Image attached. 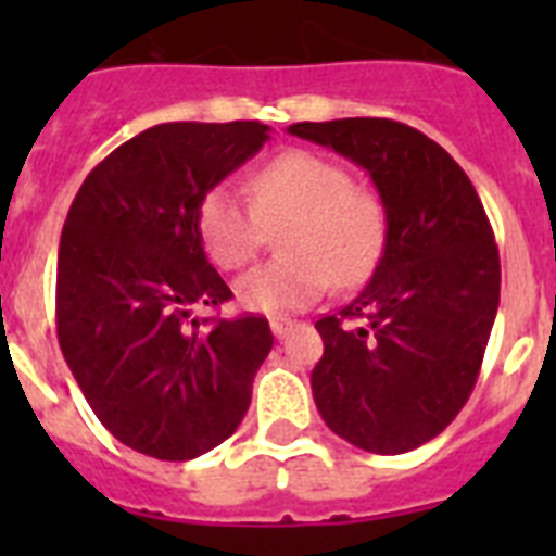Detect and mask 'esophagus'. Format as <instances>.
Segmentation results:
<instances>
[{
    "label": "esophagus",
    "mask_w": 556,
    "mask_h": 556,
    "mask_svg": "<svg viewBox=\"0 0 556 556\" xmlns=\"http://www.w3.org/2000/svg\"><path fill=\"white\" fill-rule=\"evenodd\" d=\"M291 329H294V320H288V317H270V331H274V338H286Z\"/></svg>",
    "instance_id": "esophagus-1"
}]
</instances>
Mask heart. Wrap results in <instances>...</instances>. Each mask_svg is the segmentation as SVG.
<instances>
[{"label": "heart", "mask_w": 556, "mask_h": 556, "mask_svg": "<svg viewBox=\"0 0 556 556\" xmlns=\"http://www.w3.org/2000/svg\"><path fill=\"white\" fill-rule=\"evenodd\" d=\"M251 207L218 185L201 195L195 233L222 270H239L260 253L265 230L279 225V256L236 282L244 308L262 314L300 312L326 288L361 286L378 268L387 244V210L375 192L352 187L334 161L288 150L265 161L248 181Z\"/></svg>", "instance_id": "heart-1"}]
</instances>
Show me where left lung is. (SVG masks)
<instances>
[{
  "mask_svg": "<svg viewBox=\"0 0 556 556\" xmlns=\"http://www.w3.org/2000/svg\"><path fill=\"white\" fill-rule=\"evenodd\" d=\"M288 132L364 167L387 210V244L364 291L314 323V404L366 453L421 447L467 404L500 308L482 201L447 150L397 121H305Z\"/></svg>",
  "mask_w": 556,
  "mask_h": 556,
  "instance_id": "obj_1",
  "label": "left lung"
}]
</instances>
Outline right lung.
Returning <instances> with one entry per match:
<instances>
[{
	"mask_svg": "<svg viewBox=\"0 0 556 556\" xmlns=\"http://www.w3.org/2000/svg\"><path fill=\"white\" fill-rule=\"evenodd\" d=\"M270 126L159 124L100 161L56 256V338L117 441L187 462L230 439L274 334L265 317L199 320L230 288L195 233L201 195L262 150Z\"/></svg>",
	"mask_w": 556,
	"mask_h": 556,
	"instance_id": "1",
	"label": "right lung"
}]
</instances>
